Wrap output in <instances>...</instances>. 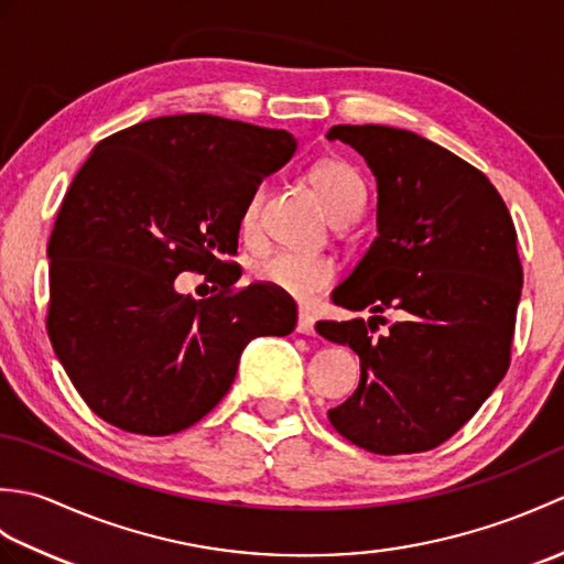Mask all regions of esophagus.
Instances as JSON below:
<instances>
[{
	"label": "esophagus",
	"mask_w": 564,
	"mask_h": 564,
	"mask_svg": "<svg viewBox=\"0 0 564 564\" xmlns=\"http://www.w3.org/2000/svg\"><path fill=\"white\" fill-rule=\"evenodd\" d=\"M295 332H301V334H315V319L310 317V315L305 313V310H301V313H297Z\"/></svg>",
	"instance_id": "esophagus-1"
}]
</instances>
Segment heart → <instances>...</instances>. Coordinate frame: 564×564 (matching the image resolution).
<instances>
[{
    "label": "heart",
    "mask_w": 564,
    "mask_h": 564,
    "mask_svg": "<svg viewBox=\"0 0 564 564\" xmlns=\"http://www.w3.org/2000/svg\"><path fill=\"white\" fill-rule=\"evenodd\" d=\"M310 178H313L319 196L325 198L334 223H354L361 215L366 206V186L349 162L319 160L310 170ZM261 198V188H257L239 215V230L247 239H257L259 235ZM251 275L297 303H310L337 281V261L327 254H303V251L283 249L254 261Z\"/></svg>",
    "instance_id": "obj_1"
}]
</instances>
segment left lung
<instances>
[{
  "mask_svg": "<svg viewBox=\"0 0 564 564\" xmlns=\"http://www.w3.org/2000/svg\"><path fill=\"white\" fill-rule=\"evenodd\" d=\"M378 178V237L332 293L373 317L319 322L349 344L361 382L329 422L378 455L441 446L511 364L521 297L517 227L492 182L458 154L388 126H334ZM386 308L401 319L388 323ZM388 324L386 333H378Z\"/></svg>",
  "mask_w": 564,
  "mask_h": 564,
  "instance_id": "1",
  "label": "left lung"
}]
</instances>
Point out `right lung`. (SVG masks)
<instances>
[{"instance_id": "right-lung-1", "label": "right lung", "mask_w": 564, "mask_h": 564, "mask_svg": "<svg viewBox=\"0 0 564 564\" xmlns=\"http://www.w3.org/2000/svg\"><path fill=\"white\" fill-rule=\"evenodd\" d=\"M293 150L285 130L184 113L118 130L82 164L47 239L45 329L104 422L178 434L225 398L251 339L295 329V303L237 285L242 269L227 261L247 198ZM184 270L219 293L176 294Z\"/></svg>"}]
</instances>
